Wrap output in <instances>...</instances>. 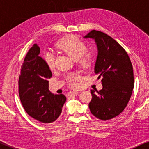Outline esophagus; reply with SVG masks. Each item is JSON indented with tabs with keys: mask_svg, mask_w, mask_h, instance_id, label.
I'll return each mask as SVG.
<instances>
[{
	"mask_svg": "<svg viewBox=\"0 0 149 149\" xmlns=\"http://www.w3.org/2000/svg\"><path fill=\"white\" fill-rule=\"evenodd\" d=\"M78 95V92H69V96H77Z\"/></svg>",
	"mask_w": 149,
	"mask_h": 149,
	"instance_id": "esophagus-1",
	"label": "esophagus"
}]
</instances>
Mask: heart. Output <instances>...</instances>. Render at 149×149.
<instances>
[{
  "label": "heart",
  "instance_id": "1",
  "mask_svg": "<svg viewBox=\"0 0 149 149\" xmlns=\"http://www.w3.org/2000/svg\"><path fill=\"white\" fill-rule=\"evenodd\" d=\"M57 47L73 60H78L80 66L84 69H88L92 64V57L90 53H86L87 46L80 39L73 36L65 37L58 42ZM45 61L49 69L54 66V57L52 54L47 53L45 55ZM68 85L70 88H76L78 86L79 76L74 73H70L66 77Z\"/></svg>",
  "mask_w": 149,
  "mask_h": 149
}]
</instances>
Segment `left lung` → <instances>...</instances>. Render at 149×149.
<instances>
[{"label": "left lung", "mask_w": 149, "mask_h": 149, "mask_svg": "<svg viewBox=\"0 0 149 149\" xmlns=\"http://www.w3.org/2000/svg\"><path fill=\"white\" fill-rule=\"evenodd\" d=\"M95 40L98 54L95 73L102 78L103 88L95 94L91 90L92 100L89 108L92 115L107 120L121 113L129 102L134 88V74L127 52L107 34L92 30L84 36Z\"/></svg>", "instance_id": "left-lung-1"}]
</instances>
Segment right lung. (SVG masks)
I'll use <instances>...</instances> for the list:
<instances>
[{
	"label": "right lung",
	"instance_id": "add662e5",
	"mask_svg": "<svg viewBox=\"0 0 149 149\" xmlns=\"http://www.w3.org/2000/svg\"><path fill=\"white\" fill-rule=\"evenodd\" d=\"M39 54L37 44L27 52L19 78V94L24 109L31 117L50 123L60 116L66 97L62 94L54 95L49 90L48 79L52 72Z\"/></svg>",
	"mask_w": 149,
	"mask_h": 149
}]
</instances>
